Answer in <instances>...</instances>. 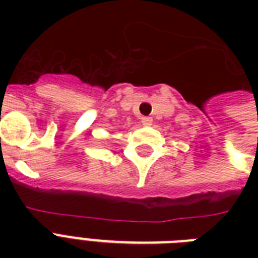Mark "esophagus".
<instances>
[{
	"label": "esophagus",
	"mask_w": 258,
	"mask_h": 258,
	"mask_svg": "<svg viewBox=\"0 0 258 258\" xmlns=\"http://www.w3.org/2000/svg\"><path fill=\"white\" fill-rule=\"evenodd\" d=\"M142 124L145 125V127H149V125L153 124V119L149 116H145V117H142Z\"/></svg>",
	"instance_id": "34e87169"
}]
</instances>
